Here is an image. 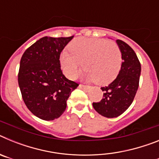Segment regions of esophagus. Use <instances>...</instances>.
I'll list each match as a JSON object with an SVG mask.
<instances>
[{
  "label": "esophagus",
  "mask_w": 159,
  "mask_h": 159,
  "mask_svg": "<svg viewBox=\"0 0 159 159\" xmlns=\"http://www.w3.org/2000/svg\"><path fill=\"white\" fill-rule=\"evenodd\" d=\"M79 88H82L84 91H88V90L90 89L89 86H86V85H84V84H80V85H79Z\"/></svg>",
  "instance_id": "1"
}]
</instances>
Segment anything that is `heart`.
<instances>
[{
  "label": "heart",
  "instance_id": "b5f03b06",
  "mask_svg": "<svg viewBox=\"0 0 159 159\" xmlns=\"http://www.w3.org/2000/svg\"><path fill=\"white\" fill-rule=\"evenodd\" d=\"M70 52L63 51L60 63L69 78L76 75L83 66L88 81L107 85L117 77L122 65V53L115 42L105 39L76 38L70 43Z\"/></svg>",
  "mask_w": 159,
  "mask_h": 159
}]
</instances>
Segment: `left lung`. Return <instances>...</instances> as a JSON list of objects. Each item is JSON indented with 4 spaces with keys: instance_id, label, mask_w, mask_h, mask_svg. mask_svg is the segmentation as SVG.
I'll list each match as a JSON object with an SVG mask.
<instances>
[{
    "instance_id": "obj_1",
    "label": "left lung",
    "mask_w": 159,
    "mask_h": 159,
    "mask_svg": "<svg viewBox=\"0 0 159 159\" xmlns=\"http://www.w3.org/2000/svg\"><path fill=\"white\" fill-rule=\"evenodd\" d=\"M116 42L122 53L121 69L111 84L101 88L102 99L92 104L99 115L107 118L118 117L130 106L139 88L141 74V64L134 50L123 40Z\"/></svg>"
}]
</instances>
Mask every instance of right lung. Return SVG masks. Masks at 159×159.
<instances>
[{
  "label": "right lung",
  "mask_w": 159,
  "mask_h": 159,
  "mask_svg": "<svg viewBox=\"0 0 159 159\" xmlns=\"http://www.w3.org/2000/svg\"><path fill=\"white\" fill-rule=\"evenodd\" d=\"M72 38L42 37L20 59L18 84L22 98L29 110L43 120L58 119L79 86L67 80L60 68V53Z\"/></svg>",
  "instance_id": "1"
}]
</instances>
